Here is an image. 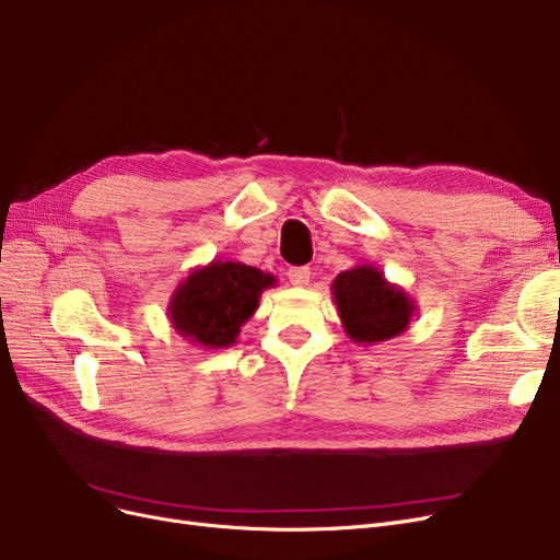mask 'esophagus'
I'll use <instances>...</instances> for the list:
<instances>
[{
    "label": "esophagus",
    "instance_id": "34e87169",
    "mask_svg": "<svg viewBox=\"0 0 560 560\" xmlns=\"http://www.w3.org/2000/svg\"><path fill=\"white\" fill-rule=\"evenodd\" d=\"M288 281L295 288H306L311 281V268H290Z\"/></svg>",
    "mask_w": 560,
    "mask_h": 560
}]
</instances>
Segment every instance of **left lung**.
<instances>
[{"instance_id":"1","label":"left lung","mask_w":560,"mask_h":560,"mask_svg":"<svg viewBox=\"0 0 560 560\" xmlns=\"http://www.w3.org/2000/svg\"><path fill=\"white\" fill-rule=\"evenodd\" d=\"M331 292L342 329L357 345H376L401 336L418 311L413 298L370 262L340 272Z\"/></svg>"}]
</instances>
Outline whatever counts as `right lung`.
Instances as JSON below:
<instances>
[{"label": "right lung", "instance_id": "right-lung-1", "mask_svg": "<svg viewBox=\"0 0 560 560\" xmlns=\"http://www.w3.org/2000/svg\"><path fill=\"white\" fill-rule=\"evenodd\" d=\"M270 272L235 260H211L190 270L174 288L167 317L174 331L199 349H224L258 308L262 290L275 288Z\"/></svg>", "mask_w": 560, "mask_h": 560}]
</instances>
